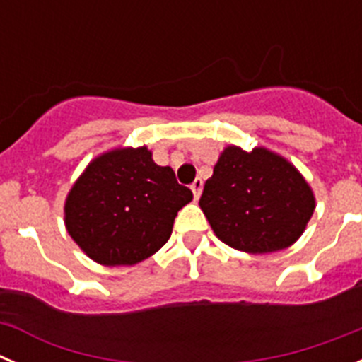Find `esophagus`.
Here are the masks:
<instances>
[{
	"mask_svg": "<svg viewBox=\"0 0 362 362\" xmlns=\"http://www.w3.org/2000/svg\"><path fill=\"white\" fill-rule=\"evenodd\" d=\"M190 188L192 192H194V199H199L201 190H203V181H201V179H196V181L190 185Z\"/></svg>",
	"mask_w": 362,
	"mask_h": 362,
	"instance_id": "34e87169",
	"label": "esophagus"
}]
</instances>
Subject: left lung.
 <instances>
[{
    "mask_svg": "<svg viewBox=\"0 0 362 362\" xmlns=\"http://www.w3.org/2000/svg\"><path fill=\"white\" fill-rule=\"evenodd\" d=\"M199 206L221 241L235 250L268 254L299 239L315 201L286 159L264 148L228 146L204 183Z\"/></svg>",
    "mask_w": 362,
    "mask_h": 362,
    "instance_id": "1",
    "label": "left lung"
}]
</instances>
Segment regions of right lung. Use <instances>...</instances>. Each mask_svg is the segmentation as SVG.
I'll return each mask as SVG.
<instances>
[{"label": "right lung", "instance_id": "right-lung-1", "mask_svg": "<svg viewBox=\"0 0 362 362\" xmlns=\"http://www.w3.org/2000/svg\"><path fill=\"white\" fill-rule=\"evenodd\" d=\"M170 166L141 148L112 150L86 166L65 203V225L88 257L107 267L136 264L168 241L192 201Z\"/></svg>", "mask_w": 362, "mask_h": 362}]
</instances>
